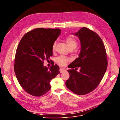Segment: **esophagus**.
Returning a JSON list of instances; mask_svg holds the SVG:
<instances>
[{"label":"esophagus","mask_w":120,"mask_h":120,"mask_svg":"<svg viewBox=\"0 0 120 120\" xmlns=\"http://www.w3.org/2000/svg\"><path fill=\"white\" fill-rule=\"evenodd\" d=\"M65 71V70L64 69H63V68H60V70H59V71H60V73H62L64 72Z\"/></svg>","instance_id":"34e87169"}]
</instances>
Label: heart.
<instances>
[{"label": "heart", "instance_id": "1", "mask_svg": "<svg viewBox=\"0 0 120 120\" xmlns=\"http://www.w3.org/2000/svg\"><path fill=\"white\" fill-rule=\"evenodd\" d=\"M65 41L70 48V50H73L75 49L77 46L78 45V42L77 40L72 36H69L67 37H66L65 39ZM57 45V42L56 41H55L52 45V51H54L56 49V47ZM70 61V59L64 56H59L58 57L56 58V63L61 67H64L66 65V64L68 63V62H69Z\"/></svg>", "mask_w": 120, "mask_h": 120}]
</instances>
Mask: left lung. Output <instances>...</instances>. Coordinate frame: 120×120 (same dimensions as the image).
<instances>
[{
    "label": "left lung",
    "instance_id": "left-lung-1",
    "mask_svg": "<svg viewBox=\"0 0 120 120\" xmlns=\"http://www.w3.org/2000/svg\"><path fill=\"white\" fill-rule=\"evenodd\" d=\"M75 35L80 40L81 52L68 66L70 77L65 85L75 94L84 95L94 91L103 78L108 65L107 54L103 42L94 31L83 27ZM77 67H80L79 72L74 69Z\"/></svg>",
    "mask_w": 120,
    "mask_h": 120
}]
</instances>
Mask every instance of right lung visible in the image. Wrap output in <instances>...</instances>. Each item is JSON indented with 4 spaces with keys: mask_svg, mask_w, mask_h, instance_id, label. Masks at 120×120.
I'll use <instances>...</instances> for the list:
<instances>
[{
    "mask_svg": "<svg viewBox=\"0 0 120 120\" xmlns=\"http://www.w3.org/2000/svg\"><path fill=\"white\" fill-rule=\"evenodd\" d=\"M59 28H38L26 33L17 47L14 71L18 82L28 94L39 97L51 88L50 81L60 73L57 64L43 65L53 56L52 45L61 33Z\"/></svg>",
    "mask_w": 120,
    "mask_h": 120,
    "instance_id": "right-lung-1",
    "label": "right lung"
}]
</instances>
